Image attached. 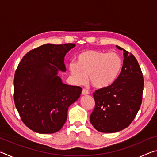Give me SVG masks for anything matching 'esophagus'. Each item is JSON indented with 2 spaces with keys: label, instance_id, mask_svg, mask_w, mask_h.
Masks as SVG:
<instances>
[{
  "label": "esophagus",
  "instance_id": "obj_1",
  "mask_svg": "<svg viewBox=\"0 0 157 157\" xmlns=\"http://www.w3.org/2000/svg\"><path fill=\"white\" fill-rule=\"evenodd\" d=\"M89 94V92L88 90L86 89H82V95H87V94Z\"/></svg>",
  "mask_w": 157,
  "mask_h": 157
}]
</instances>
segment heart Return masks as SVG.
<instances>
[{"label": "heart", "instance_id": "b5f03b06", "mask_svg": "<svg viewBox=\"0 0 157 157\" xmlns=\"http://www.w3.org/2000/svg\"><path fill=\"white\" fill-rule=\"evenodd\" d=\"M123 66V60L116 52L86 50L78 55L76 63H70L69 71L78 84H84L89 75L95 88L105 89L117 81Z\"/></svg>", "mask_w": 157, "mask_h": 157}]
</instances>
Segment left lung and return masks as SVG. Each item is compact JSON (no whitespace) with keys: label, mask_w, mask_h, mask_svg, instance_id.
I'll return each mask as SVG.
<instances>
[{"label":"left lung","mask_w":157,"mask_h":157,"mask_svg":"<svg viewBox=\"0 0 157 157\" xmlns=\"http://www.w3.org/2000/svg\"><path fill=\"white\" fill-rule=\"evenodd\" d=\"M116 47L124 52L120 76L111 86L93 94L95 106L90 121L95 129L104 133L116 132L128 127L142 102L144 79L139 63L132 53Z\"/></svg>","instance_id":"left-lung-1"}]
</instances>
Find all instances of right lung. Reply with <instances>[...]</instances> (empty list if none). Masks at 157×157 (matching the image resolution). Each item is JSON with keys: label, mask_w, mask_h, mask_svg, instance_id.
<instances>
[{"label": "right lung", "mask_w": 157, "mask_h": 157, "mask_svg": "<svg viewBox=\"0 0 157 157\" xmlns=\"http://www.w3.org/2000/svg\"><path fill=\"white\" fill-rule=\"evenodd\" d=\"M75 46L42 45L18 63L14 79L15 106L23 123L34 132L52 134L60 130L69 106L80 96L81 87L63 84L57 75L58 70L66 71L64 57Z\"/></svg>", "instance_id": "1"}]
</instances>
